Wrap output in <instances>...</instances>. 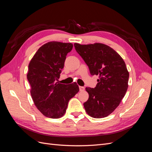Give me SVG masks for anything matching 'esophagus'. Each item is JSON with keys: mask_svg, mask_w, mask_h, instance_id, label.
Wrapping results in <instances>:
<instances>
[{"mask_svg": "<svg viewBox=\"0 0 152 152\" xmlns=\"http://www.w3.org/2000/svg\"><path fill=\"white\" fill-rule=\"evenodd\" d=\"M85 89L84 87H82V86H79V90L80 91H84Z\"/></svg>", "mask_w": 152, "mask_h": 152, "instance_id": "1", "label": "esophagus"}]
</instances>
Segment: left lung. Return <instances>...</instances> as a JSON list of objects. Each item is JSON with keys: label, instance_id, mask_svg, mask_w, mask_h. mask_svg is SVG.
Returning <instances> with one entry per match:
<instances>
[{"label": "left lung", "instance_id": "1", "mask_svg": "<svg viewBox=\"0 0 152 152\" xmlns=\"http://www.w3.org/2000/svg\"><path fill=\"white\" fill-rule=\"evenodd\" d=\"M74 46L91 75L99 76L94 88H86L89 94L84 103L86 112L96 118L107 117L117 108L127 90L129 74L126 63L115 50L103 44L75 43Z\"/></svg>", "mask_w": 152, "mask_h": 152}]
</instances>
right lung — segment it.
<instances>
[{
    "label": "right lung",
    "mask_w": 152,
    "mask_h": 152,
    "mask_svg": "<svg viewBox=\"0 0 152 152\" xmlns=\"http://www.w3.org/2000/svg\"><path fill=\"white\" fill-rule=\"evenodd\" d=\"M72 43L49 42L42 45L28 65L30 93L36 107L44 116L59 118L66 112L69 100L78 92V85L59 84L58 79Z\"/></svg>",
    "instance_id": "add662e5"
}]
</instances>
